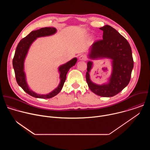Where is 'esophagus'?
I'll return each mask as SVG.
<instances>
[{"label":"esophagus","instance_id":"34e87169","mask_svg":"<svg viewBox=\"0 0 150 150\" xmlns=\"http://www.w3.org/2000/svg\"><path fill=\"white\" fill-rule=\"evenodd\" d=\"M79 59L80 60H86L87 59V57L84 54H81L79 57Z\"/></svg>","mask_w":150,"mask_h":150}]
</instances>
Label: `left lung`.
Wrapping results in <instances>:
<instances>
[{"instance_id":"1","label":"left lung","mask_w":150,"mask_h":150,"mask_svg":"<svg viewBox=\"0 0 150 150\" xmlns=\"http://www.w3.org/2000/svg\"><path fill=\"white\" fill-rule=\"evenodd\" d=\"M103 31V40L92 45L88 57L91 59L109 58L112 60V72L108 83L97 85L90 79V72L93 62H87L86 80L90 89L96 94L113 97L120 93L129 83L134 60L131 47L126 39L110 25L100 28Z\"/></svg>"}]
</instances>
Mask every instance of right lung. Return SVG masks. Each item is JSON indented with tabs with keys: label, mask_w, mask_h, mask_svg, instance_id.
Returning a JSON list of instances; mask_svg holds the SVG:
<instances>
[{
	"label": "right lung",
	"mask_w": 150,
	"mask_h": 150,
	"mask_svg": "<svg viewBox=\"0 0 150 150\" xmlns=\"http://www.w3.org/2000/svg\"><path fill=\"white\" fill-rule=\"evenodd\" d=\"M56 31V29L54 27H45L35 31H33L19 41L15 50V55L12 60V64L16 82L25 92L35 98H50L56 96L61 91L63 86V84L66 80L67 74L69 69L74 66L77 62V58L75 57L65 64H63V65L59 67V72L60 73V82L58 87L50 93L46 95L38 94L29 88L24 71V60L28 53V51L31 44L38 37L52 35L55 34Z\"/></svg>",
	"instance_id": "right-lung-1"
}]
</instances>
